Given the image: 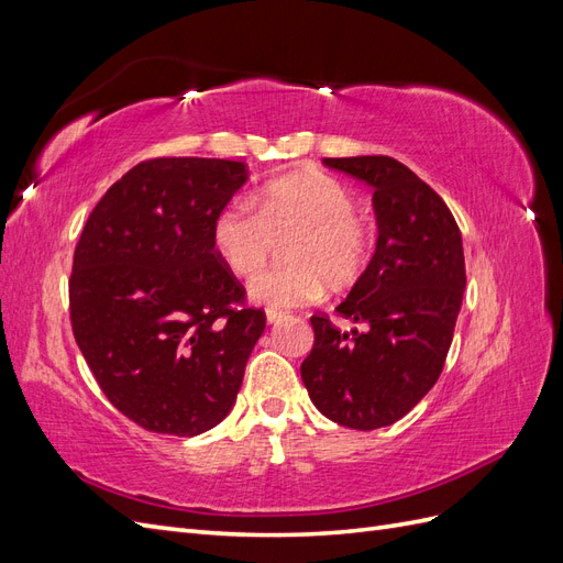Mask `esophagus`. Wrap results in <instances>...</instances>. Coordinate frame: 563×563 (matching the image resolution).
<instances>
[{
	"mask_svg": "<svg viewBox=\"0 0 563 563\" xmlns=\"http://www.w3.org/2000/svg\"><path fill=\"white\" fill-rule=\"evenodd\" d=\"M286 317V312H282V310H275V308H267L265 310V319L269 321V323H277V321H282Z\"/></svg>",
	"mask_w": 563,
	"mask_h": 563,
	"instance_id": "obj_1",
	"label": "esophagus"
}]
</instances>
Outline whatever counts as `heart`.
<instances>
[{
	"mask_svg": "<svg viewBox=\"0 0 563 563\" xmlns=\"http://www.w3.org/2000/svg\"><path fill=\"white\" fill-rule=\"evenodd\" d=\"M249 199L236 197L211 223V242L234 275L261 269L279 240L288 263L258 272L251 296L269 308H296L323 291L352 286L371 261L376 232L356 211V197L327 174H298L267 183Z\"/></svg>",
	"mask_w": 563,
	"mask_h": 563,
	"instance_id": "1",
	"label": "heart"
}]
</instances>
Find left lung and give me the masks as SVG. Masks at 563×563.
<instances>
[{
	"label": "left lung",
	"instance_id": "left-lung-1",
	"mask_svg": "<svg viewBox=\"0 0 563 563\" xmlns=\"http://www.w3.org/2000/svg\"><path fill=\"white\" fill-rule=\"evenodd\" d=\"M323 164L373 187L376 253L335 312L364 331L314 314L300 376L329 420L378 430L404 418L444 371L465 291L463 240L453 213L401 162L371 157Z\"/></svg>",
	"mask_w": 563,
	"mask_h": 563
}]
</instances>
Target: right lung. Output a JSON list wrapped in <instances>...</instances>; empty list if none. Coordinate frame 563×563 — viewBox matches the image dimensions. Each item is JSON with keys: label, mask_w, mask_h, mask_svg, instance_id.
<instances>
[{"label": "right lung", "mask_w": 563, "mask_h": 563, "mask_svg": "<svg viewBox=\"0 0 563 563\" xmlns=\"http://www.w3.org/2000/svg\"><path fill=\"white\" fill-rule=\"evenodd\" d=\"M246 164L157 157L96 203L75 246L70 323L110 404L157 434L195 437L223 420L265 312L220 261L211 223Z\"/></svg>", "instance_id": "add662e5"}]
</instances>
